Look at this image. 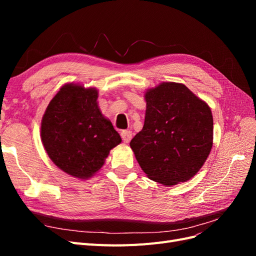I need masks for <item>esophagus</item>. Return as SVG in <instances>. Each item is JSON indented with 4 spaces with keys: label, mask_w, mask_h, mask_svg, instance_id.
I'll return each instance as SVG.
<instances>
[{
    "label": "esophagus",
    "mask_w": 256,
    "mask_h": 256,
    "mask_svg": "<svg viewBox=\"0 0 256 256\" xmlns=\"http://www.w3.org/2000/svg\"><path fill=\"white\" fill-rule=\"evenodd\" d=\"M120 136H122V138L124 142H125V143H129L131 138H132V131H130V130H124V131H122Z\"/></svg>",
    "instance_id": "esophagus-1"
}]
</instances>
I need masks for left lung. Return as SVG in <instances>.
I'll list each match as a JSON object with an SVG mask.
<instances>
[{
    "label": "left lung",
    "instance_id": "8db88e82",
    "mask_svg": "<svg viewBox=\"0 0 256 256\" xmlns=\"http://www.w3.org/2000/svg\"><path fill=\"white\" fill-rule=\"evenodd\" d=\"M143 129L130 147L152 180L174 186L203 166L212 147L210 108L182 83L162 82L145 92Z\"/></svg>",
    "mask_w": 256,
    "mask_h": 256
}]
</instances>
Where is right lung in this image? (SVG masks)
<instances>
[{
    "instance_id": "1",
    "label": "right lung",
    "mask_w": 256,
    "mask_h": 256,
    "mask_svg": "<svg viewBox=\"0 0 256 256\" xmlns=\"http://www.w3.org/2000/svg\"><path fill=\"white\" fill-rule=\"evenodd\" d=\"M98 90L63 85L42 116L40 136L49 158L62 171L88 180L104 166L122 138L100 111Z\"/></svg>"
}]
</instances>
